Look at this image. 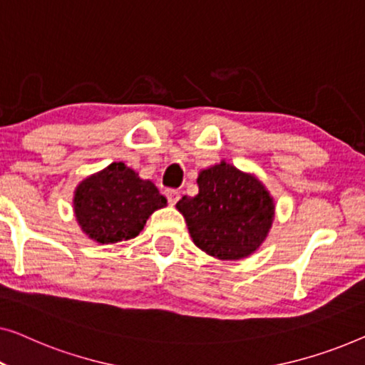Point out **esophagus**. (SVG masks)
Segmentation results:
<instances>
[{
	"instance_id": "esophagus-1",
	"label": "esophagus",
	"mask_w": 365,
	"mask_h": 365,
	"mask_svg": "<svg viewBox=\"0 0 365 365\" xmlns=\"http://www.w3.org/2000/svg\"><path fill=\"white\" fill-rule=\"evenodd\" d=\"M165 195H167V200H168V203H170V205H175L178 200H180V192H178V190H175V188L165 190Z\"/></svg>"
}]
</instances>
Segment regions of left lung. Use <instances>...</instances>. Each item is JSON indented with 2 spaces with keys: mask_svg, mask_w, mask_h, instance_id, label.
<instances>
[{
  "mask_svg": "<svg viewBox=\"0 0 365 365\" xmlns=\"http://www.w3.org/2000/svg\"><path fill=\"white\" fill-rule=\"evenodd\" d=\"M198 195L177 210L200 250L218 259H241L263 243L274 220V202L258 178L227 162L200 172Z\"/></svg>",
  "mask_w": 365,
  "mask_h": 365,
  "instance_id": "8db88e82",
  "label": "left lung"
}]
</instances>
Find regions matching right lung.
I'll use <instances>...</instances> for the list:
<instances>
[{
  "label": "right lung",
  "mask_w": 365,
  "mask_h": 365,
  "mask_svg": "<svg viewBox=\"0 0 365 365\" xmlns=\"http://www.w3.org/2000/svg\"><path fill=\"white\" fill-rule=\"evenodd\" d=\"M167 198L150 180H142L122 162L82 180L74 192V213L91 240L109 245L135 238Z\"/></svg>",
  "instance_id": "add662e5"
}]
</instances>
